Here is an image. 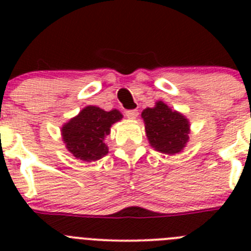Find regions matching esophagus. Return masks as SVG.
<instances>
[{"label": "esophagus", "mask_w": 251, "mask_h": 251, "mask_svg": "<svg viewBox=\"0 0 251 251\" xmlns=\"http://www.w3.org/2000/svg\"><path fill=\"white\" fill-rule=\"evenodd\" d=\"M126 115H127L129 119H136L137 117H138V110H136V109L127 110V112H126Z\"/></svg>", "instance_id": "esophagus-1"}]
</instances>
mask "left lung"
Listing matches in <instances>:
<instances>
[{
	"mask_svg": "<svg viewBox=\"0 0 251 251\" xmlns=\"http://www.w3.org/2000/svg\"><path fill=\"white\" fill-rule=\"evenodd\" d=\"M150 145L166 154H176L186 147L190 134V122L185 115L172 110L163 101L142 112Z\"/></svg>",
	"mask_w": 251,
	"mask_h": 251,
	"instance_id": "8db88e82",
	"label": "left lung"
}]
</instances>
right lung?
<instances>
[{
  "label": "right lung",
  "instance_id": "1",
  "mask_svg": "<svg viewBox=\"0 0 251 251\" xmlns=\"http://www.w3.org/2000/svg\"><path fill=\"white\" fill-rule=\"evenodd\" d=\"M122 118L123 115L117 109L105 112L99 106H85L61 128L66 150L81 161H98L108 153L104 139L110 133L112 124Z\"/></svg>",
  "mask_w": 251,
  "mask_h": 251
}]
</instances>
